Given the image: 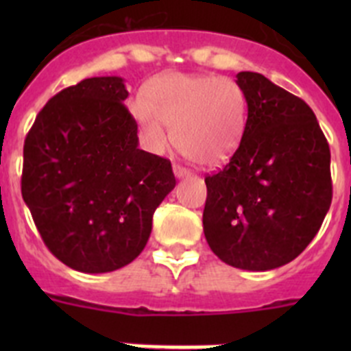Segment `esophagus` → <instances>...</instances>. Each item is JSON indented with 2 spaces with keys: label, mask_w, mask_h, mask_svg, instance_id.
<instances>
[{
  "label": "esophagus",
  "mask_w": 351,
  "mask_h": 351,
  "mask_svg": "<svg viewBox=\"0 0 351 351\" xmlns=\"http://www.w3.org/2000/svg\"><path fill=\"white\" fill-rule=\"evenodd\" d=\"M173 173H176V178L178 179H184L190 176V170H186L184 167L181 165H173Z\"/></svg>",
  "instance_id": "obj_1"
}]
</instances>
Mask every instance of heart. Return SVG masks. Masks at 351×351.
Segmentation results:
<instances>
[{
	"label": "heart",
	"mask_w": 351,
	"mask_h": 351,
	"mask_svg": "<svg viewBox=\"0 0 351 351\" xmlns=\"http://www.w3.org/2000/svg\"><path fill=\"white\" fill-rule=\"evenodd\" d=\"M132 116L153 151H163L172 128L176 147L200 165H218L244 137L247 101L226 77L165 73L149 84L147 96L132 101Z\"/></svg>",
	"instance_id": "1"
}]
</instances>
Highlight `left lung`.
I'll list each match as a JSON object with an SVG mask.
<instances>
[{
  "label": "left lung",
  "mask_w": 351,
  "mask_h": 351,
  "mask_svg": "<svg viewBox=\"0 0 351 351\" xmlns=\"http://www.w3.org/2000/svg\"><path fill=\"white\" fill-rule=\"evenodd\" d=\"M235 82L246 130L225 169L206 178L204 234L232 267L271 271L320 230L332 202L330 149L306 101L255 71H239Z\"/></svg>",
  "instance_id": "obj_1"
}]
</instances>
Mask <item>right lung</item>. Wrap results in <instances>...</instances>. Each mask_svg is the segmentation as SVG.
Masks as SVG:
<instances>
[{
    "label": "right lung",
    "instance_id": "add662e5",
    "mask_svg": "<svg viewBox=\"0 0 351 351\" xmlns=\"http://www.w3.org/2000/svg\"><path fill=\"white\" fill-rule=\"evenodd\" d=\"M121 77L63 89L24 141L21 190L45 246L88 274L125 267L153 230V214L176 188L165 158L138 149Z\"/></svg>",
    "mask_w": 351,
    "mask_h": 351
}]
</instances>
